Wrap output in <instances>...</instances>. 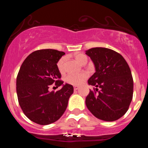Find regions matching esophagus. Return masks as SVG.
Wrapping results in <instances>:
<instances>
[{"label": "esophagus", "instance_id": "esophagus-1", "mask_svg": "<svg viewBox=\"0 0 148 148\" xmlns=\"http://www.w3.org/2000/svg\"><path fill=\"white\" fill-rule=\"evenodd\" d=\"M78 89H79V87H78V86H74V90H77Z\"/></svg>", "mask_w": 148, "mask_h": 148}]
</instances>
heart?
Wrapping results in <instances>:
<instances>
[{
	"mask_svg": "<svg viewBox=\"0 0 148 148\" xmlns=\"http://www.w3.org/2000/svg\"><path fill=\"white\" fill-rule=\"evenodd\" d=\"M74 58L81 64H86L88 62V57L84 53H77L74 54ZM57 68L60 73H62L64 70V58H61L58 61ZM88 78V74L86 72L79 73V74H70L65 77L66 82L74 86H79Z\"/></svg>",
	"mask_w": 148,
	"mask_h": 148,
	"instance_id": "1",
	"label": "heart"
}]
</instances>
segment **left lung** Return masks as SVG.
Here are the masks:
<instances>
[{"label":"left lung","instance_id":"left-lung-1","mask_svg":"<svg viewBox=\"0 0 148 148\" xmlns=\"http://www.w3.org/2000/svg\"><path fill=\"white\" fill-rule=\"evenodd\" d=\"M86 52L96 70L88 81L96 88L86 97V106L100 120H118L126 113L133 97L134 81L130 67L125 58L112 49L95 47Z\"/></svg>","mask_w":148,"mask_h":148}]
</instances>
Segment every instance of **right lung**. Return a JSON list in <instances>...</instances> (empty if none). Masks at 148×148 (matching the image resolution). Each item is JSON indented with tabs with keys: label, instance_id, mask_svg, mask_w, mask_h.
Instances as JSON below:
<instances>
[{
	"label": "right lung",
	"instance_id": "obj_1",
	"mask_svg": "<svg viewBox=\"0 0 148 148\" xmlns=\"http://www.w3.org/2000/svg\"><path fill=\"white\" fill-rule=\"evenodd\" d=\"M62 51L42 49L30 53L22 63L16 77L18 101L23 113L34 123L47 125L57 121L67 108L74 88L63 84L57 62ZM63 86L56 92L48 91L51 84Z\"/></svg>",
	"mask_w": 148,
	"mask_h": 148
}]
</instances>
